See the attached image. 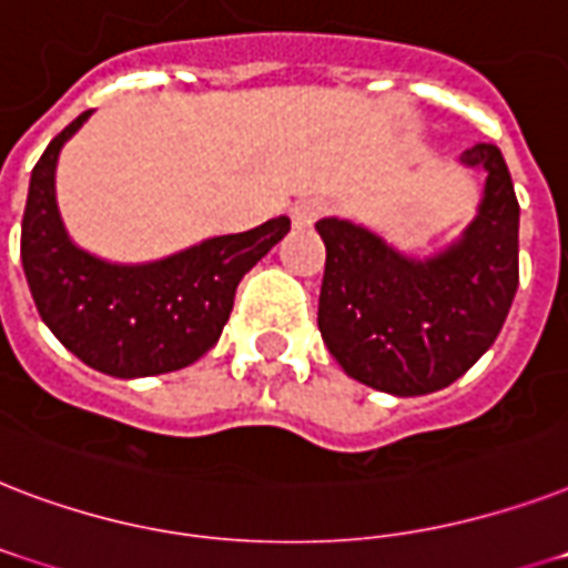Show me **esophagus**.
<instances>
[{
    "mask_svg": "<svg viewBox=\"0 0 568 568\" xmlns=\"http://www.w3.org/2000/svg\"><path fill=\"white\" fill-rule=\"evenodd\" d=\"M325 213H328V201H325V197H307V201H298V204L293 206V222L307 227V224H314L316 219Z\"/></svg>",
    "mask_w": 568,
    "mask_h": 568,
    "instance_id": "34e87169",
    "label": "esophagus"
}]
</instances>
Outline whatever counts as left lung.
<instances>
[{"label": "left lung", "mask_w": 568, "mask_h": 568, "mask_svg": "<svg viewBox=\"0 0 568 568\" xmlns=\"http://www.w3.org/2000/svg\"><path fill=\"white\" fill-rule=\"evenodd\" d=\"M463 165L486 171L480 206L463 236L433 257H406L382 236L320 219L325 275L320 334L346 376L385 394L447 388L498 337L518 287V201L495 144Z\"/></svg>", "instance_id": "left-lung-1"}]
</instances>
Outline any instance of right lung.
<instances>
[{
    "label": "right lung",
    "instance_id": "1",
    "mask_svg": "<svg viewBox=\"0 0 568 568\" xmlns=\"http://www.w3.org/2000/svg\"><path fill=\"white\" fill-rule=\"evenodd\" d=\"M91 112L61 130L32 169L20 257L38 314L88 367L118 376H160L215 346L243 275L281 243L287 215L245 234L213 236L162 261L124 266L82 252L55 204V165Z\"/></svg>",
    "mask_w": 568,
    "mask_h": 568
}]
</instances>
